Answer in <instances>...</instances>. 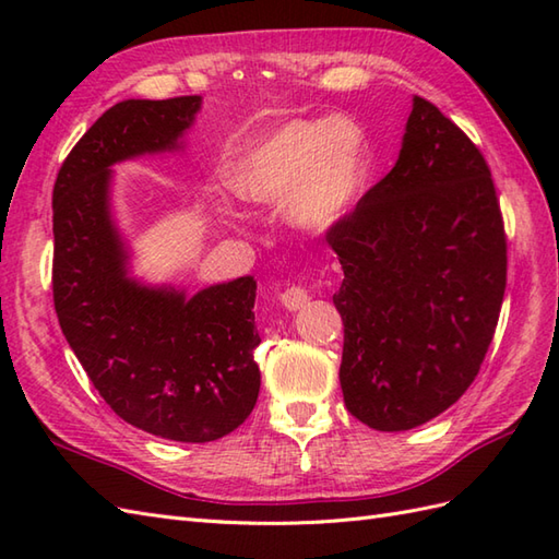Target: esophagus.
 <instances>
[{
  "mask_svg": "<svg viewBox=\"0 0 559 559\" xmlns=\"http://www.w3.org/2000/svg\"><path fill=\"white\" fill-rule=\"evenodd\" d=\"M278 300L283 307H286V310L298 312V310H302V307H307V302H310V293H307L302 286H290L288 290L281 293Z\"/></svg>",
  "mask_w": 559,
  "mask_h": 559,
  "instance_id": "1",
  "label": "esophagus"
}]
</instances>
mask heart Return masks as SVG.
Wrapping results in <instances>:
<instances>
[{
  "label": "heart",
  "mask_w": 559,
  "mask_h": 559,
  "mask_svg": "<svg viewBox=\"0 0 559 559\" xmlns=\"http://www.w3.org/2000/svg\"><path fill=\"white\" fill-rule=\"evenodd\" d=\"M370 168V139L358 122L338 115L300 117L242 146L228 168V185L249 204L286 201L295 223L324 230L358 206Z\"/></svg>",
  "instance_id": "heart-1"
}]
</instances>
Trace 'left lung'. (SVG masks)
<instances>
[{"label": "left lung", "mask_w": 559, "mask_h": 559, "mask_svg": "<svg viewBox=\"0 0 559 559\" xmlns=\"http://www.w3.org/2000/svg\"><path fill=\"white\" fill-rule=\"evenodd\" d=\"M343 269L341 389L372 430H413L476 379L507 286V237L483 153L413 98L399 160L326 235Z\"/></svg>", "instance_id": "1"}]
</instances>
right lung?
<instances>
[{"label":"right lung","instance_id":"obj_1","mask_svg":"<svg viewBox=\"0 0 559 559\" xmlns=\"http://www.w3.org/2000/svg\"><path fill=\"white\" fill-rule=\"evenodd\" d=\"M199 110L201 96L112 105L71 148L52 192V293L71 350L122 420L192 444L230 435L257 403V281L187 295L134 278L110 187L112 165L182 151Z\"/></svg>","mask_w":559,"mask_h":559}]
</instances>
